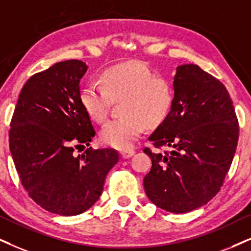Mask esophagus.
Segmentation results:
<instances>
[{
  "mask_svg": "<svg viewBox=\"0 0 251 251\" xmlns=\"http://www.w3.org/2000/svg\"><path fill=\"white\" fill-rule=\"evenodd\" d=\"M120 154H122L123 158H129L135 154V151H133V149H126V151H123Z\"/></svg>",
  "mask_w": 251,
  "mask_h": 251,
  "instance_id": "esophagus-1",
  "label": "esophagus"
}]
</instances>
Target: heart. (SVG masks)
<instances>
[{
  "label": "heart",
  "mask_w": 251,
  "mask_h": 251,
  "mask_svg": "<svg viewBox=\"0 0 251 251\" xmlns=\"http://www.w3.org/2000/svg\"><path fill=\"white\" fill-rule=\"evenodd\" d=\"M102 85L85 84L80 93L83 109L95 122H105L113 103L123 102L122 119L110 120L100 129V141L116 149H129L146 126L158 127L175 105V89L142 62H125L103 72Z\"/></svg>",
  "instance_id": "1"
}]
</instances>
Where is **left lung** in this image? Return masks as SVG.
<instances>
[{
	"label": "left lung",
	"instance_id": "obj_1",
	"mask_svg": "<svg viewBox=\"0 0 251 251\" xmlns=\"http://www.w3.org/2000/svg\"><path fill=\"white\" fill-rule=\"evenodd\" d=\"M175 105L145 147L151 158L144 186L151 201L185 213L210 201L224 185L239 141V123L226 87L197 65L177 67Z\"/></svg>",
	"mask_w": 251,
	"mask_h": 251
}]
</instances>
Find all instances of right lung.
I'll use <instances>...</instances> for the list:
<instances>
[{
    "label": "right lung",
    "mask_w": 251,
    "mask_h": 251,
    "mask_svg": "<svg viewBox=\"0 0 251 251\" xmlns=\"http://www.w3.org/2000/svg\"><path fill=\"white\" fill-rule=\"evenodd\" d=\"M87 68L80 60H66L31 76L10 122L9 147L22 185L50 213L76 215L91 207L119 160L113 148L74 155L96 134L80 100Z\"/></svg>",
    "instance_id": "add662e5"
}]
</instances>
